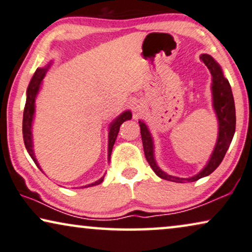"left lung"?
<instances>
[{"label": "left lung", "mask_w": 252, "mask_h": 252, "mask_svg": "<svg viewBox=\"0 0 252 252\" xmlns=\"http://www.w3.org/2000/svg\"><path fill=\"white\" fill-rule=\"evenodd\" d=\"M200 59L205 63L212 75V95H214V108L217 114L219 121V134L218 140L216 144L215 151L212 153L210 160L205 168L202 170L200 173L192 178H178V177H173L166 175L162 170L158 168L155 163L154 155H153V140H152L151 133L148 131L146 125L144 122L139 121L140 126V134L141 140H143V147L145 158L147 162L150 163L151 168L153 171L162 179L170 180V182L175 183H186V182H196L202 177L209 176L210 173L215 171L220 164L222 158H224L226 152H227L231 141L233 139L234 132H235V104H234V98L231 89V84L222 75L220 66L215 62L210 55L203 54L201 55Z\"/></svg>", "instance_id": "left-lung-1"}]
</instances>
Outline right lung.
Masks as SVG:
<instances>
[{"mask_svg":"<svg viewBox=\"0 0 252 252\" xmlns=\"http://www.w3.org/2000/svg\"><path fill=\"white\" fill-rule=\"evenodd\" d=\"M47 70H48V67H45V68H37L36 72H35V74H34V76L32 77V80H31V82H30V86H28V88H27V99H26V104H25L24 116H23V137H24L25 147H26L27 152H28V153H30L31 158H33V161L36 163V165L38 166V169H41V168H40V165L37 164L36 158H35V155H34V152H33V145H32V131H31V127H32V121H33V115H34L35 97H36L38 88H40V84L42 82V80H43V77L45 75V73H47ZM131 116H132V115H131V112H129V111L122 113V114L120 115L119 118L115 119V121L112 123L111 126H109L108 158L111 157L113 146H114L116 137H118L120 126H121L122 123L125 122V121H126V120H130ZM102 180H104V177H102V178H100L99 180H97V182H95V183L90 184V185H88L86 187L99 185V184H100Z\"/></svg>","mask_w":252,"mask_h":252,"instance_id":"obj_1","label":"right lung"}]
</instances>
